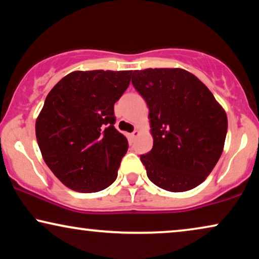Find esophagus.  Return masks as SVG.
<instances>
[{
    "label": "esophagus",
    "mask_w": 259,
    "mask_h": 259,
    "mask_svg": "<svg viewBox=\"0 0 259 259\" xmlns=\"http://www.w3.org/2000/svg\"><path fill=\"white\" fill-rule=\"evenodd\" d=\"M139 135H140V130H139V129H136L135 132L132 133V134H129V135H127V136H129V139H130V140H135L136 137L139 136Z\"/></svg>",
    "instance_id": "1"
}]
</instances>
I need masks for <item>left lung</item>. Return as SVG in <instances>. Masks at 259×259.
<instances>
[{"label":"left lung","instance_id":"1","mask_svg":"<svg viewBox=\"0 0 259 259\" xmlns=\"http://www.w3.org/2000/svg\"><path fill=\"white\" fill-rule=\"evenodd\" d=\"M132 81L149 108L153 149L141 155L148 178L169 192L195 188L222 156L225 110L204 82L182 68L134 71Z\"/></svg>","mask_w":259,"mask_h":259}]
</instances>
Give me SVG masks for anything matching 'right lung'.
I'll return each instance as SVG.
<instances>
[{
	"instance_id": "add662e5",
	"label": "right lung",
	"mask_w": 259,
	"mask_h": 259,
	"mask_svg": "<svg viewBox=\"0 0 259 259\" xmlns=\"http://www.w3.org/2000/svg\"><path fill=\"white\" fill-rule=\"evenodd\" d=\"M130 79L132 71H74L47 95L36 141L48 168L72 191L99 192L116 180L127 140L113 126V105Z\"/></svg>"
}]
</instances>
